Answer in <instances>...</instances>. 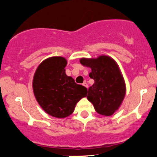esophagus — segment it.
Returning <instances> with one entry per match:
<instances>
[{"label": "esophagus", "instance_id": "1", "mask_svg": "<svg viewBox=\"0 0 157 157\" xmlns=\"http://www.w3.org/2000/svg\"><path fill=\"white\" fill-rule=\"evenodd\" d=\"M82 86H84L85 87L88 88V84H87V82H84L83 83H82Z\"/></svg>", "mask_w": 157, "mask_h": 157}]
</instances>
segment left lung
I'll return each mask as SVG.
<instances>
[{"label":"left lung","instance_id":"obj_1","mask_svg":"<svg viewBox=\"0 0 157 157\" xmlns=\"http://www.w3.org/2000/svg\"><path fill=\"white\" fill-rule=\"evenodd\" d=\"M82 66L91 68L89 77L94 80L87 98L94 109L103 116H111L121 105L125 95V80L116 61L109 56L81 58Z\"/></svg>","mask_w":157,"mask_h":157}]
</instances>
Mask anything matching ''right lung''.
Instances as JSON below:
<instances>
[{"label":"right lung","mask_w":157,"mask_h":157,"mask_svg":"<svg viewBox=\"0 0 157 157\" xmlns=\"http://www.w3.org/2000/svg\"><path fill=\"white\" fill-rule=\"evenodd\" d=\"M66 65L64 57H49L39 65L34 75L32 87L36 100L54 117L71 115L77 102L88 92L86 87L77 84L72 77L66 75Z\"/></svg>","instance_id":"add662e5"}]
</instances>
